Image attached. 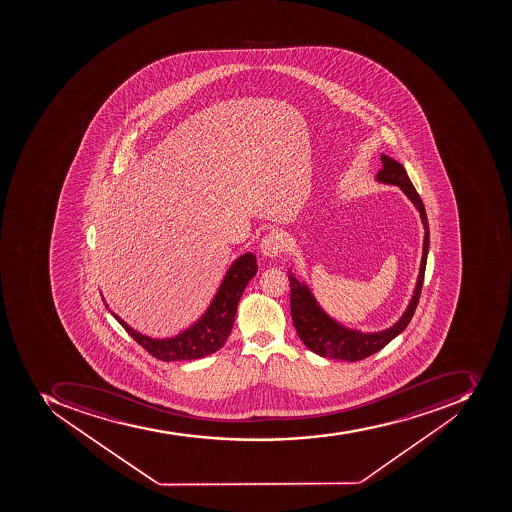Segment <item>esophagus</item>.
<instances>
[{
  "instance_id": "esophagus-1",
  "label": "esophagus",
  "mask_w": 512,
  "mask_h": 512,
  "mask_svg": "<svg viewBox=\"0 0 512 512\" xmlns=\"http://www.w3.org/2000/svg\"><path fill=\"white\" fill-rule=\"evenodd\" d=\"M259 246H261V253L264 254L266 258H277V256L283 253L285 242H283L282 234H278V232L272 230V232L262 237L261 245Z\"/></svg>"
}]
</instances>
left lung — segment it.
<instances>
[{"instance_id": "1", "label": "left lung", "mask_w": 512, "mask_h": 512, "mask_svg": "<svg viewBox=\"0 0 512 512\" xmlns=\"http://www.w3.org/2000/svg\"><path fill=\"white\" fill-rule=\"evenodd\" d=\"M381 161H383V169L378 173L379 181L400 187L407 194V197L418 208L421 219H423L424 229H426L423 259H421L415 294H413L407 312L392 328L381 331V333L363 334L359 331L347 330L344 326L333 322L318 307L314 296L307 290L306 285H301L293 275H290L288 280H290V306L294 328L298 331L299 339L304 346L309 347L310 351L322 355V357L349 360V362L367 359L370 355L381 351L386 344L391 343L397 334L407 328L411 317L415 315L416 307H418L419 296L423 290L424 272H426L427 251H429V222H427L426 210H424L423 200L419 197L415 186L408 178L407 171L399 161H395L394 158L387 157V155H383Z\"/></svg>"}]
</instances>
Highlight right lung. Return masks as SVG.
Listing matches in <instances>:
<instances>
[{"instance_id":"1","label":"right lung","mask_w":512,"mask_h":512,"mask_svg":"<svg viewBox=\"0 0 512 512\" xmlns=\"http://www.w3.org/2000/svg\"><path fill=\"white\" fill-rule=\"evenodd\" d=\"M256 272H258V264L254 254H243L242 258H238L227 272L205 317L176 338L152 339L134 331L118 315L113 314V317L117 318L126 333L155 359L163 362L202 359L205 355L219 351L226 343L234 326L238 301Z\"/></svg>"}]
</instances>
